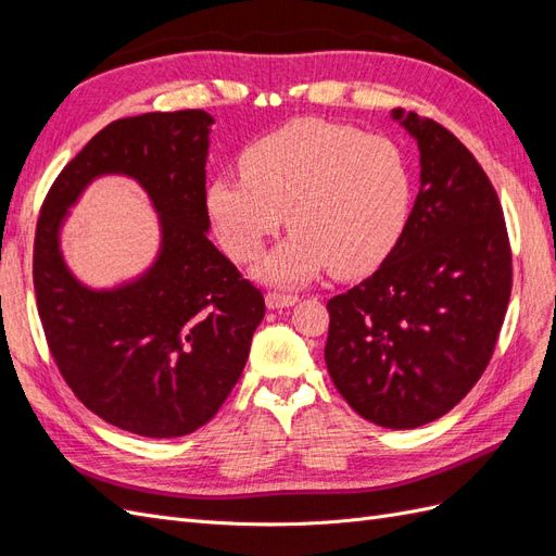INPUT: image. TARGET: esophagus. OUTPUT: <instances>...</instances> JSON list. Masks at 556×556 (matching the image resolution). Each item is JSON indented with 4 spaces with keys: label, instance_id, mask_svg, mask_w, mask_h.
I'll return each instance as SVG.
<instances>
[{
    "label": "esophagus",
    "instance_id": "34e87169",
    "mask_svg": "<svg viewBox=\"0 0 556 556\" xmlns=\"http://www.w3.org/2000/svg\"><path fill=\"white\" fill-rule=\"evenodd\" d=\"M264 301H266L268 308L278 311V308H290V306H294L296 301H299V296H294V294H280V292H266Z\"/></svg>",
    "mask_w": 556,
    "mask_h": 556
}]
</instances>
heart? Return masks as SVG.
I'll use <instances>...</instances> for the list:
<instances>
[{"mask_svg":"<svg viewBox=\"0 0 556 556\" xmlns=\"http://www.w3.org/2000/svg\"><path fill=\"white\" fill-rule=\"evenodd\" d=\"M243 176L208 185V213L233 260H255L285 223L292 233L255 264L252 276L301 288L329 268L371 271L399 241L410 211V176L399 148L355 127L304 117L252 143Z\"/></svg>","mask_w":556,"mask_h":556,"instance_id":"obj_1","label":"heart"}]
</instances>
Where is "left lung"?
Instances as JSON below:
<instances>
[{
	"mask_svg": "<svg viewBox=\"0 0 556 556\" xmlns=\"http://www.w3.org/2000/svg\"><path fill=\"white\" fill-rule=\"evenodd\" d=\"M419 148V192L378 271L327 301V371L368 422L415 429L470 392L513 288L506 220L490 178L443 125L392 111Z\"/></svg>",
	"mask_w": 556,
	"mask_h": 556,
	"instance_id": "left-lung-1",
	"label": "left lung"
}]
</instances>
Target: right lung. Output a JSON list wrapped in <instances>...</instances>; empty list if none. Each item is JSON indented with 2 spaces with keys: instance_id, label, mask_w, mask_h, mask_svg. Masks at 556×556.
<instances>
[{
  "instance_id": "obj_1",
  "label": "right lung",
  "mask_w": 556,
  "mask_h": 556,
  "mask_svg": "<svg viewBox=\"0 0 556 556\" xmlns=\"http://www.w3.org/2000/svg\"><path fill=\"white\" fill-rule=\"evenodd\" d=\"M206 111L123 117L88 141L50 188L37 223L35 290L46 341L74 394L148 439L204 427L239 382L264 296L208 241ZM102 175L137 179L161 217L143 275L90 289L65 266L61 227Z\"/></svg>"
}]
</instances>
